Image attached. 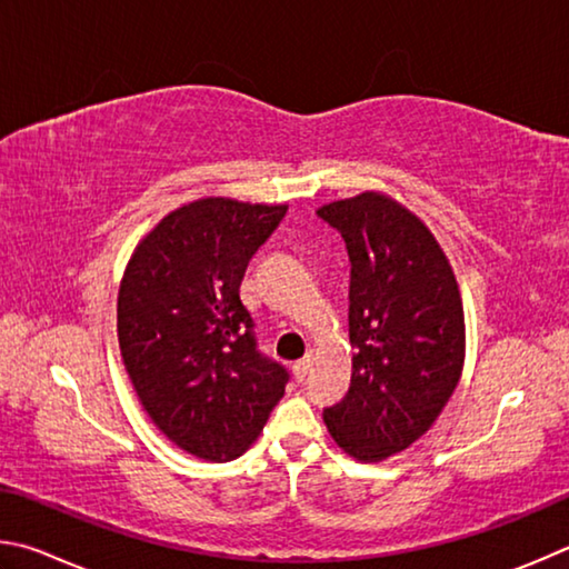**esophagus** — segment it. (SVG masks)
<instances>
[{
  "instance_id": "obj_1",
  "label": "esophagus",
  "mask_w": 569,
  "mask_h": 569,
  "mask_svg": "<svg viewBox=\"0 0 569 569\" xmlns=\"http://www.w3.org/2000/svg\"><path fill=\"white\" fill-rule=\"evenodd\" d=\"M310 365H312V352H307V355L302 357V360H297V362L292 365L297 380H305V375H307V370H310Z\"/></svg>"
}]
</instances>
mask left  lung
Instances as JSON below:
<instances>
[{
    "mask_svg": "<svg viewBox=\"0 0 569 569\" xmlns=\"http://www.w3.org/2000/svg\"><path fill=\"white\" fill-rule=\"evenodd\" d=\"M317 214L342 234L352 264V382L325 425L355 460L382 462L430 430L460 382V284L430 227L390 194L337 199Z\"/></svg>",
    "mask_w": 569,
    "mask_h": 569,
    "instance_id": "obj_1",
    "label": "left lung"
}]
</instances>
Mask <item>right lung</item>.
<instances>
[{
	"mask_svg": "<svg viewBox=\"0 0 569 569\" xmlns=\"http://www.w3.org/2000/svg\"><path fill=\"white\" fill-rule=\"evenodd\" d=\"M287 204L202 197L139 239L117 295L124 370L159 432L207 462L249 450L282 400L284 367L257 352L239 300L249 259Z\"/></svg>",
	"mask_w": 569,
	"mask_h": 569,
	"instance_id": "1",
	"label": "right lung"
}]
</instances>
